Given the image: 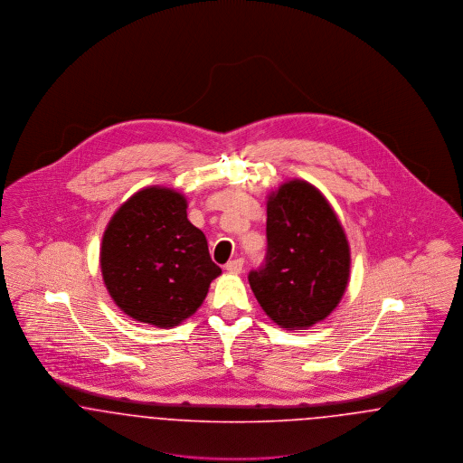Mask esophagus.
<instances>
[{"mask_svg":"<svg viewBox=\"0 0 463 463\" xmlns=\"http://www.w3.org/2000/svg\"><path fill=\"white\" fill-rule=\"evenodd\" d=\"M225 270H227L229 274H240L242 270L241 259H234V260H231L229 264L225 265Z\"/></svg>","mask_w":463,"mask_h":463,"instance_id":"obj_1","label":"esophagus"}]
</instances>
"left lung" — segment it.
<instances>
[{"mask_svg": "<svg viewBox=\"0 0 463 463\" xmlns=\"http://www.w3.org/2000/svg\"><path fill=\"white\" fill-rule=\"evenodd\" d=\"M267 260L250 287L272 323L307 330L340 304L351 278V246L326 196L291 178L267 194Z\"/></svg>", "mask_w": 463, "mask_h": 463, "instance_id": "left-lung-1", "label": "left lung"}]
</instances>
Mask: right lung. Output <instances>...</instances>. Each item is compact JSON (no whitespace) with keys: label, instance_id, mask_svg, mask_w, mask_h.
<instances>
[{"label":"right lung","instance_id":"1","mask_svg":"<svg viewBox=\"0 0 463 463\" xmlns=\"http://www.w3.org/2000/svg\"><path fill=\"white\" fill-rule=\"evenodd\" d=\"M100 272L112 302L133 321L174 328L204 302L222 274L204 234L187 219V198L166 185L137 191L110 217Z\"/></svg>","mask_w":463,"mask_h":463}]
</instances>
